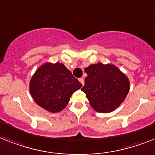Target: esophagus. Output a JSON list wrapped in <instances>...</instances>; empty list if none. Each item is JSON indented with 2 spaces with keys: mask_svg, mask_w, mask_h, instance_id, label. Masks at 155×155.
Listing matches in <instances>:
<instances>
[{
  "mask_svg": "<svg viewBox=\"0 0 155 155\" xmlns=\"http://www.w3.org/2000/svg\"><path fill=\"white\" fill-rule=\"evenodd\" d=\"M79 81H80V82L81 83V84H82V85H84V82H85V81H84V79L81 78H79Z\"/></svg>",
  "mask_w": 155,
  "mask_h": 155,
  "instance_id": "1",
  "label": "esophagus"
}]
</instances>
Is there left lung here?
<instances>
[{
    "mask_svg": "<svg viewBox=\"0 0 155 155\" xmlns=\"http://www.w3.org/2000/svg\"><path fill=\"white\" fill-rule=\"evenodd\" d=\"M85 71L87 77L81 90L86 94L92 108L103 113L118 108L129 92L127 77L112 64H93Z\"/></svg>",
    "mask_w": 155,
    "mask_h": 155,
    "instance_id": "1",
    "label": "left lung"
}]
</instances>
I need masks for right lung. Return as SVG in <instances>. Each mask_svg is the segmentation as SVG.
I'll list each match as a JSON object with an SVG mask.
<instances>
[{
    "label": "right lung",
    "mask_w": 155,
    "mask_h": 155,
    "mask_svg": "<svg viewBox=\"0 0 155 155\" xmlns=\"http://www.w3.org/2000/svg\"><path fill=\"white\" fill-rule=\"evenodd\" d=\"M81 83L62 63L43 64L30 81L31 95L35 103L50 112H61Z\"/></svg>",
    "instance_id": "add662e5"
}]
</instances>
